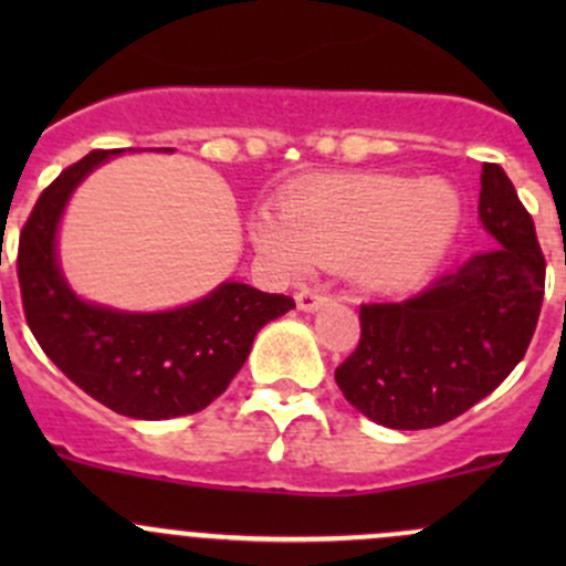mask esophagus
<instances>
[{"label": "esophagus", "mask_w": 566, "mask_h": 566, "mask_svg": "<svg viewBox=\"0 0 566 566\" xmlns=\"http://www.w3.org/2000/svg\"><path fill=\"white\" fill-rule=\"evenodd\" d=\"M295 304H298L301 312H315L323 304H328V293H323V290H315V287H304L295 293Z\"/></svg>", "instance_id": "esophagus-1"}]
</instances>
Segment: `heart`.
<instances>
[{
	"mask_svg": "<svg viewBox=\"0 0 566 566\" xmlns=\"http://www.w3.org/2000/svg\"><path fill=\"white\" fill-rule=\"evenodd\" d=\"M460 219L443 180L369 175L323 182L282 199L251 224L256 249L284 271L347 262L373 287H399L430 271Z\"/></svg>",
	"mask_w": 566,
	"mask_h": 566,
	"instance_id": "obj_1",
	"label": "heart"
}]
</instances>
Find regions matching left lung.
Segmentation results:
<instances>
[{"label":"left lung","mask_w":566,"mask_h":566,"mask_svg":"<svg viewBox=\"0 0 566 566\" xmlns=\"http://www.w3.org/2000/svg\"><path fill=\"white\" fill-rule=\"evenodd\" d=\"M479 219L499 241L408 301L361 304V339L336 367L347 402L391 430H427L488 397L526 356L545 295L534 219L499 164Z\"/></svg>","instance_id":"obj_1"}]
</instances>
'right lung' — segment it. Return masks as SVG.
I'll return each mask as SVG.
<instances>
[{
	"instance_id": "obj_1",
	"label": "right lung",
	"mask_w": 566,
	"mask_h": 566,
	"mask_svg": "<svg viewBox=\"0 0 566 566\" xmlns=\"http://www.w3.org/2000/svg\"><path fill=\"white\" fill-rule=\"evenodd\" d=\"M114 153L93 150L38 197L19 238L27 325L45 356L114 413L147 421L197 413L224 394L249 358L256 331L293 310L295 301L241 282L158 315L114 312L76 298L56 265V224L73 188Z\"/></svg>"
}]
</instances>
